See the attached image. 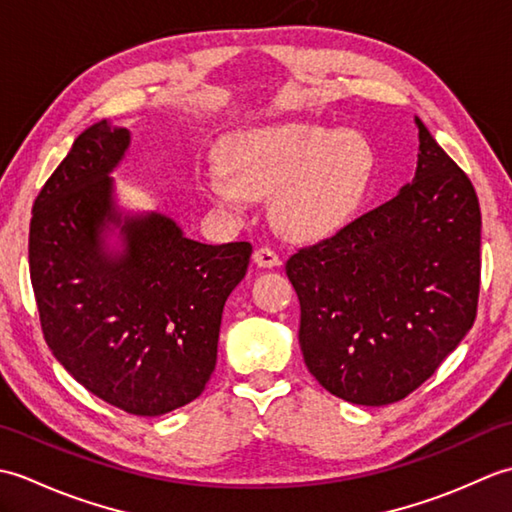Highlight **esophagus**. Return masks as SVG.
Masks as SVG:
<instances>
[{
	"mask_svg": "<svg viewBox=\"0 0 512 512\" xmlns=\"http://www.w3.org/2000/svg\"><path fill=\"white\" fill-rule=\"evenodd\" d=\"M253 259H255V264H257L259 268H275V266L281 264V257L275 253L273 248H268V246L257 248Z\"/></svg>",
	"mask_w": 512,
	"mask_h": 512,
	"instance_id": "obj_1",
	"label": "esophagus"
}]
</instances>
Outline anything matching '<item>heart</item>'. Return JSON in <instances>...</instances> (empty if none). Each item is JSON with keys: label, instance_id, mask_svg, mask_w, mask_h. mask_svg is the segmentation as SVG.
Wrapping results in <instances>:
<instances>
[{"label": "heart", "instance_id": "obj_1", "mask_svg": "<svg viewBox=\"0 0 512 512\" xmlns=\"http://www.w3.org/2000/svg\"><path fill=\"white\" fill-rule=\"evenodd\" d=\"M374 149L354 129L288 123L235 134L226 165L204 173L209 198L242 211L273 193V217L288 235L317 237L341 226L363 200Z\"/></svg>", "mask_w": 512, "mask_h": 512}]
</instances>
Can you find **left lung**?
I'll use <instances>...</instances> for the list:
<instances>
[{
	"instance_id": "obj_1",
	"label": "left lung",
	"mask_w": 512,
	"mask_h": 512,
	"mask_svg": "<svg viewBox=\"0 0 512 512\" xmlns=\"http://www.w3.org/2000/svg\"><path fill=\"white\" fill-rule=\"evenodd\" d=\"M413 182L339 233L299 248L286 275L301 303L310 374L354 405L409 396L471 330L480 297V202L416 118Z\"/></svg>"
}]
</instances>
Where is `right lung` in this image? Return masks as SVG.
<instances>
[{"instance_id": "obj_1", "label": "right lung", "mask_w": 512, "mask_h": 512, "mask_svg": "<svg viewBox=\"0 0 512 512\" xmlns=\"http://www.w3.org/2000/svg\"><path fill=\"white\" fill-rule=\"evenodd\" d=\"M127 147V129L107 121L74 140L32 206L30 281L57 361L110 405L162 416L209 383L253 246L200 244L156 211L123 217L110 173ZM114 227L121 251L104 244Z\"/></svg>"}]
</instances>
